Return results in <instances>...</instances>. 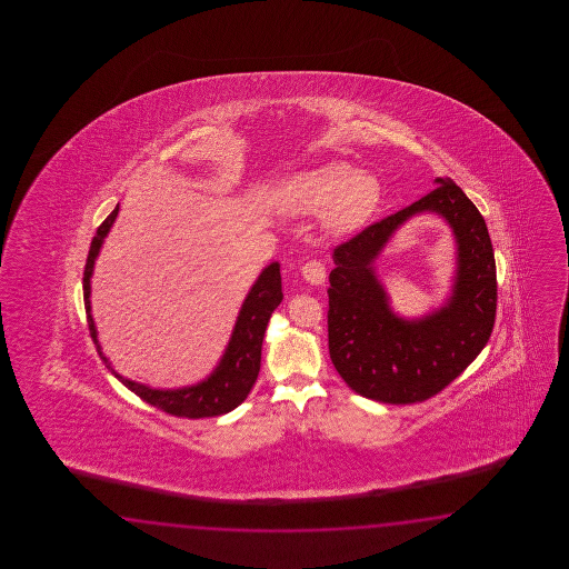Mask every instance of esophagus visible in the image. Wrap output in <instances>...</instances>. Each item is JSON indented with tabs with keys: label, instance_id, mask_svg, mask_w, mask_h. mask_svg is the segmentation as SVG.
<instances>
[{
	"label": "esophagus",
	"instance_id": "obj_1",
	"mask_svg": "<svg viewBox=\"0 0 569 569\" xmlns=\"http://www.w3.org/2000/svg\"><path fill=\"white\" fill-rule=\"evenodd\" d=\"M301 274L311 284H323L327 277L326 264L321 260H309L302 264Z\"/></svg>",
	"mask_w": 569,
	"mask_h": 569
}]
</instances>
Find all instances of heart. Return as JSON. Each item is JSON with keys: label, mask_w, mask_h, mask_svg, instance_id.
Wrapping results in <instances>:
<instances>
[{"label": "heart", "mask_w": 569, "mask_h": 569, "mask_svg": "<svg viewBox=\"0 0 569 569\" xmlns=\"http://www.w3.org/2000/svg\"><path fill=\"white\" fill-rule=\"evenodd\" d=\"M380 182L372 172L331 160L287 177L274 191V203L295 216L321 211L323 230L343 236L368 221L380 203Z\"/></svg>", "instance_id": "b5f03b06"}]
</instances>
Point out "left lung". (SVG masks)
Wrapping results in <instances>:
<instances>
[{"label": "left lung", "mask_w": 569, "mask_h": 569, "mask_svg": "<svg viewBox=\"0 0 569 569\" xmlns=\"http://www.w3.org/2000/svg\"><path fill=\"white\" fill-rule=\"evenodd\" d=\"M412 206L376 221L333 250L329 274V356L346 385L366 399L411 405L436 397L476 360L496 317V262L480 211L451 179ZM446 218L459 243L449 302L421 320L391 313L373 260L412 214Z\"/></svg>", "instance_id": "8db88e82"}]
</instances>
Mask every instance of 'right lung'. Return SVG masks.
<instances>
[{
    "instance_id": "1",
    "label": "right lung",
    "mask_w": 569,
    "mask_h": 569,
    "mask_svg": "<svg viewBox=\"0 0 569 569\" xmlns=\"http://www.w3.org/2000/svg\"><path fill=\"white\" fill-rule=\"evenodd\" d=\"M120 206L109 213L106 221L97 228V233L91 240L89 256H87L86 272H83V299H86L87 323L91 338L96 341L97 351L101 360L108 363L109 370L116 375L123 387L130 388L133 395L146 400L148 405L157 407L160 411L169 412L174 417L184 419H203V417H218L233 411L238 405H242L248 392L254 387L256 378L260 372V356H262V339L267 331L270 315L282 301V280H280V264H268L260 277L252 284L243 301L236 327L231 331L230 343L226 353L221 356L218 368L207 376L203 382L193 387L177 388V390H160L150 388L140 382L128 380L113 370L108 358L103 356L99 339H97L96 323L91 315V274L96 267L97 256L101 250V243L109 233V228L118 218Z\"/></svg>"
}]
</instances>
